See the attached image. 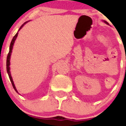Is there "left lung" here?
Returning <instances> with one entry per match:
<instances>
[{"mask_svg":"<svg viewBox=\"0 0 126 126\" xmlns=\"http://www.w3.org/2000/svg\"><path fill=\"white\" fill-rule=\"evenodd\" d=\"M105 22V23H107V24H108V22Z\"/></svg>","mask_w":126,"mask_h":126,"instance_id":"left-lung-1","label":"left lung"}]
</instances>
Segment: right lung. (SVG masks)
I'll return each mask as SVG.
<instances>
[{"label": "right lung", "instance_id": "add662e5", "mask_svg": "<svg viewBox=\"0 0 126 126\" xmlns=\"http://www.w3.org/2000/svg\"><path fill=\"white\" fill-rule=\"evenodd\" d=\"M27 22H24V23L22 24V25H21V27L19 28V30L20 29H21V28H22V27L24 26V24H26ZM19 30H18V31H19ZM17 35H18V32H17V33H16V35H15V36H14V37L13 38L12 40H11V43H10V50H9V52H8V56H7V73H8V74L9 78H10V81H11V84H12V85H13V88L15 89V90L17 93V90H16V87H15V85H14L13 81V79H12V77H11V74H10V66H10V56H11V52H12L13 46V44H14V43H15V39H16V38H17Z\"/></svg>", "mask_w": 126, "mask_h": 126}]
</instances>
